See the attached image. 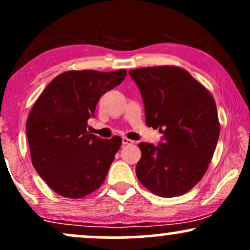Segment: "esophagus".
I'll use <instances>...</instances> for the list:
<instances>
[{
    "label": "esophagus",
    "instance_id": "obj_1",
    "mask_svg": "<svg viewBox=\"0 0 250 250\" xmlns=\"http://www.w3.org/2000/svg\"><path fill=\"white\" fill-rule=\"evenodd\" d=\"M134 141L133 140L128 139V137H122V145H133Z\"/></svg>",
    "mask_w": 250,
    "mask_h": 250
}]
</instances>
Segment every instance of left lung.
Instances as JSON below:
<instances>
[{"mask_svg":"<svg viewBox=\"0 0 250 250\" xmlns=\"http://www.w3.org/2000/svg\"><path fill=\"white\" fill-rule=\"evenodd\" d=\"M146 107V123L163 142L139 143L136 175L161 197L188 193L207 171L220 136L216 103L205 85L176 65L129 70Z\"/></svg>","mask_w":250,"mask_h":250,"instance_id":"obj_1","label":"left lung"}]
</instances>
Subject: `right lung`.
Masks as SVG:
<instances>
[{
    "label": "right lung",
    "instance_id": "obj_1",
    "mask_svg": "<svg viewBox=\"0 0 250 250\" xmlns=\"http://www.w3.org/2000/svg\"><path fill=\"white\" fill-rule=\"evenodd\" d=\"M127 70H69L57 75L27 119L34 168L56 194L81 199L101 187L122 139L103 140L87 130L100 97L119 85Z\"/></svg>",
    "mask_w": 250,
    "mask_h": 250
}]
</instances>
